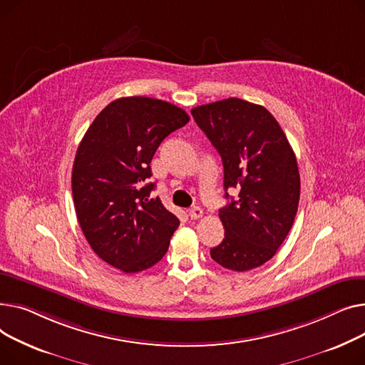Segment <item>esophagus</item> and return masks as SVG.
I'll return each mask as SVG.
<instances>
[{
	"mask_svg": "<svg viewBox=\"0 0 365 365\" xmlns=\"http://www.w3.org/2000/svg\"><path fill=\"white\" fill-rule=\"evenodd\" d=\"M188 215L191 220H199L203 217V209L200 206H192L190 210H188Z\"/></svg>",
	"mask_w": 365,
	"mask_h": 365,
	"instance_id": "obj_1",
	"label": "esophagus"
}]
</instances>
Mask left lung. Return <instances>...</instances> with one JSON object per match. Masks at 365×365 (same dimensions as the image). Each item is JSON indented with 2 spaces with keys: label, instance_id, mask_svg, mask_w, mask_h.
Here are the masks:
<instances>
[{
  "label": "left lung",
  "instance_id": "obj_1",
  "mask_svg": "<svg viewBox=\"0 0 365 365\" xmlns=\"http://www.w3.org/2000/svg\"><path fill=\"white\" fill-rule=\"evenodd\" d=\"M191 115L222 159L225 197L228 188H239V199L220 209L225 237L210 249L212 259L239 272L261 267L287 237L297 212L301 177L293 148L259 104L231 97L197 106Z\"/></svg>",
  "mask_w": 365,
  "mask_h": 365
}]
</instances>
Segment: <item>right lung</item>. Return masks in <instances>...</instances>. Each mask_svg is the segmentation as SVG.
Instances as JSON below:
<instances>
[{"mask_svg": "<svg viewBox=\"0 0 365 365\" xmlns=\"http://www.w3.org/2000/svg\"><path fill=\"white\" fill-rule=\"evenodd\" d=\"M190 120L180 107L150 97H122L97 115L73 162L78 222L91 249L109 265L140 272L158 264L180 220L159 197L152 162L160 143Z\"/></svg>", "mask_w": 365, "mask_h": 365, "instance_id": "add662e5", "label": "right lung"}]
</instances>
